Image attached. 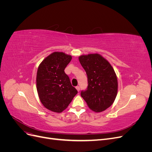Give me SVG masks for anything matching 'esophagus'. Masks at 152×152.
I'll return each instance as SVG.
<instances>
[{
	"instance_id": "34e87169",
	"label": "esophagus",
	"mask_w": 152,
	"mask_h": 152,
	"mask_svg": "<svg viewBox=\"0 0 152 152\" xmlns=\"http://www.w3.org/2000/svg\"><path fill=\"white\" fill-rule=\"evenodd\" d=\"M76 89H77V90L78 92L80 91V87H79V86H77V87H76Z\"/></svg>"
}]
</instances>
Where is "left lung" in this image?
Listing matches in <instances>:
<instances>
[{
  "instance_id": "1",
  "label": "left lung",
  "mask_w": 152,
  "mask_h": 152,
  "mask_svg": "<svg viewBox=\"0 0 152 152\" xmlns=\"http://www.w3.org/2000/svg\"><path fill=\"white\" fill-rule=\"evenodd\" d=\"M87 75L88 86L81 96L88 107L94 112H102L111 106L116 98L118 81L110 63L98 53L79 57Z\"/></svg>"
}]
</instances>
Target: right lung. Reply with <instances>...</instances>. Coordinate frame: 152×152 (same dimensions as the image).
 I'll return each mask as SVG.
<instances>
[{"label": "right lung", "mask_w": 152, "mask_h": 152, "mask_svg": "<svg viewBox=\"0 0 152 152\" xmlns=\"http://www.w3.org/2000/svg\"><path fill=\"white\" fill-rule=\"evenodd\" d=\"M72 58L65 53L54 52L44 58L38 67L36 84L40 101L53 112H62L77 94L64 71Z\"/></svg>", "instance_id": "1"}]
</instances>
